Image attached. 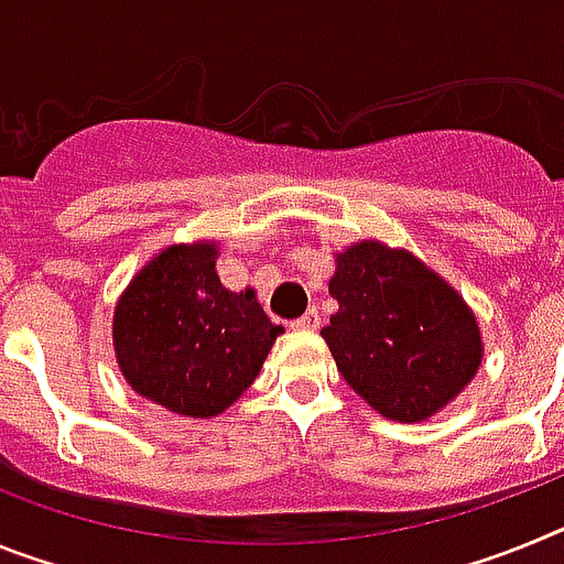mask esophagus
<instances>
[{
  "label": "esophagus",
  "instance_id": "34e87169",
  "mask_svg": "<svg viewBox=\"0 0 564 564\" xmlns=\"http://www.w3.org/2000/svg\"><path fill=\"white\" fill-rule=\"evenodd\" d=\"M318 325H322V316H318L316 307H311L305 316H299V318H293V322H291L293 330H316Z\"/></svg>",
  "mask_w": 564,
  "mask_h": 564
}]
</instances>
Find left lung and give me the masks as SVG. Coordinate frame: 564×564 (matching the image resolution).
Here are the masks:
<instances>
[{
	"label": "left lung",
	"instance_id": "1",
	"mask_svg": "<svg viewBox=\"0 0 564 564\" xmlns=\"http://www.w3.org/2000/svg\"><path fill=\"white\" fill-rule=\"evenodd\" d=\"M330 296L338 311L322 336L344 381L383 417L426 421L475 378V313L410 251L364 239L336 253Z\"/></svg>",
	"mask_w": 564,
	"mask_h": 564
}]
</instances>
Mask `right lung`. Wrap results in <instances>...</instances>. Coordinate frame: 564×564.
<instances>
[{
    "mask_svg": "<svg viewBox=\"0 0 564 564\" xmlns=\"http://www.w3.org/2000/svg\"><path fill=\"white\" fill-rule=\"evenodd\" d=\"M214 262V242L166 248L115 305L112 344L123 378L138 395L177 415L228 410L282 333L253 291L223 288Z\"/></svg>",
    "mask_w": 564,
    "mask_h": 564,
    "instance_id": "obj_1",
    "label": "right lung"
}]
</instances>
